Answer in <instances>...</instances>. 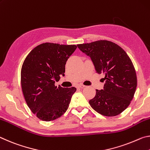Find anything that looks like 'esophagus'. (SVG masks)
Here are the masks:
<instances>
[{
  "label": "esophagus",
  "instance_id": "1",
  "mask_svg": "<svg viewBox=\"0 0 150 150\" xmlns=\"http://www.w3.org/2000/svg\"><path fill=\"white\" fill-rule=\"evenodd\" d=\"M84 87H85V86L82 85V84H79L76 86V88H84Z\"/></svg>",
  "mask_w": 150,
  "mask_h": 150
}]
</instances>
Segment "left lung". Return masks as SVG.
Returning <instances> with one entry per match:
<instances>
[{
	"instance_id": "8db88e82",
	"label": "left lung",
	"mask_w": 150,
	"mask_h": 150,
	"mask_svg": "<svg viewBox=\"0 0 150 150\" xmlns=\"http://www.w3.org/2000/svg\"><path fill=\"white\" fill-rule=\"evenodd\" d=\"M77 46L90 56L96 72L105 76L104 88L96 90L90 105L103 116L120 114L130 104L137 87L136 73L130 58L120 46L108 40Z\"/></svg>"
}]
</instances>
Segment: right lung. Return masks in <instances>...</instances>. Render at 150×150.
<instances>
[{
  "label": "right lung",
  "instance_id": "obj_1",
  "mask_svg": "<svg viewBox=\"0 0 150 150\" xmlns=\"http://www.w3.org/2000/svg\"><path fill=\"white\" fill-rule=\"evenodd\" d=\"M76 45L46 42L26 56L21 69V86L32 112L42 121L50 122L64 114L76 88L55 86L64 76L66 61Z\"/></svg>",
  "mask_w": 150,
  "mask_h": 150
}]
</instances>
